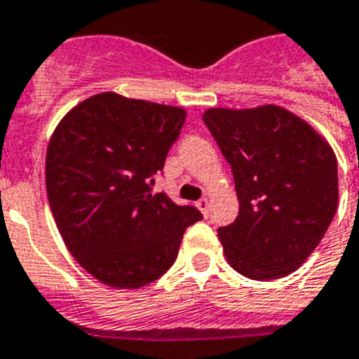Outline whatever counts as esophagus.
I'll use <instances>...</instances> for the list:
<instances>
[{
  "mask_svg": "<svg viewBox=\"0 0 359 359\" xmlns=\"http://www.w3.org/2000/svg\"><path fill=\"white\" fill-rule=\"evenodd\" d=\"M208 207H210V199H208V197H201V199L197 201V208H199L205 216H208Z\"/></svg>",
  "mask_w": 359,
  "mask_h": 359,
  "instance_id": "obj_1",
  "label": "esophagus"
}]
</instances>
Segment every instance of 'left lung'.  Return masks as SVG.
<instances>
[{"instance_id": "obj_1", "label": "left lung", "mask_w": 359, "mask_h": 359, "mask_svg": "<svg viewBox=\"0 0 359 359\" xmlns=\"http://www.w3.org/2000/svg\"><path fill=\"white\" fill-rule=\"evenodd\" d=\"M203 121L229 162L240 210L218 235L245 278L289 276L311 255L337 210V160L315 130L279 106L207 109Z\"/></svg>"}]
</instances>
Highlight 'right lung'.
<instances>
[{
	"mask_svg": "<svg viewBox=\"0 0 359 359\" xmlns=\"http://www.w3.org/2000/svg\"><path fill=\"white\" fill-rule=\"evenodd\" d=\"M186 111L115 93L65 115L46 152L50 208L74 259L100 283L140 289L168 272L184 231L203 218L152 194Z\"/></svg>",
	"mask_w": 359,
	"mask_h": 359,
	"instance_id": "right-lung-1",
	"label": "right lung"
}]
</instances>
